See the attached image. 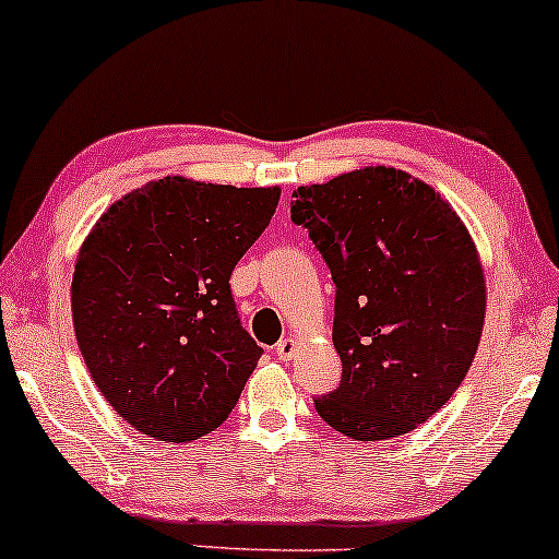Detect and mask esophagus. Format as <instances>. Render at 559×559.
Wrapping results in <instances>:
<instances>
[{"mask_svg":"<svg viewBox=\"0 0 559 559\" xmlns=\"http://www.w3.org/2000/svg\"><path fill=\"white\" fill-rule=\"evenodd\" d=\"M274 354H277L280 361H289L297 354V341L295 338H285L274 346Z\"/></svg>","mask_w":559,"mask_h":559,"instance_id":"esophagus-1","label":"esophagus"}]
</instances>
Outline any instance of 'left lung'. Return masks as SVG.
<instances>
[{
  "label": "left lung",
  "instance_id": "8db88e82",
  "mask_svg": "<svg viewBox=\"0 0 559 559\" xmlns=\"http://www.w3.org/2000/svg\"><path fill=\"white\" fill-rule=\"evenodd\" d=\"M335 285L333 346L343 373L316 396L350 440L423 425L468 373L486 316V282L457 213L423 180L364 167L289 201Z\"/></svg>",
  "mask_w": 559,
  "mask_h": 559
}]
</instances>
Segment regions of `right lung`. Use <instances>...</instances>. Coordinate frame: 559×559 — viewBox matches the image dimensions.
I'll list each match as a JSON object with an SVG mask.
<instances>
[{"instance_id": "right-lung-1", "label": "right lung", "mask_w": 559, "mask_h": 559, "mask_svg": "<svg viewBox=\"0 0 559 559\" xmlns=\"http://www.w3.org/2000/svg\"><path fill=\"white\" fill-rule=\"evenodd\" d=\"M277 203L280 188L175 175L114 203L83 241L75 338L94 384L140 432L190 442L231 415L264 350L228 280Z\"/></svg>"}]
</instances>
